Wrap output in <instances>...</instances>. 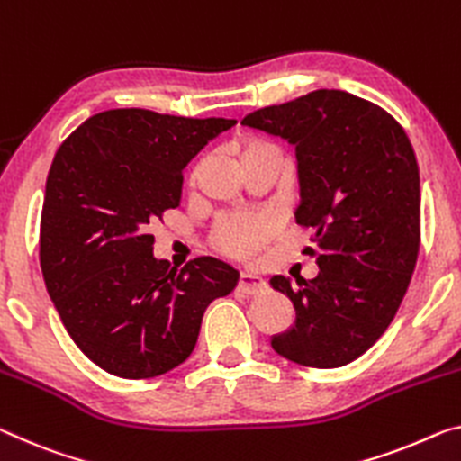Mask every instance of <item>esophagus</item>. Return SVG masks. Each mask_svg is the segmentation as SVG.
<instances>
[{"label": "esophagus", "mask_w": 461, "mask_h": 461, "mask_svg": "<svg viewBox=\"0 0 461 461\" xmlns=\"http://www.w3.org/2000/svg\"><path fill=\"white\" fill-rule=\"evenodd\" d=\"M239 290L245 294H259L266 290V280L259 278V276H255V274H249V272H240Z\"/></svg>", "instance_id": "1"}]
</instances>
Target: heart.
I'll list each match as a JSON object with an SVG mask.
<instances>
[{"label": "heart", "mask_w": 461, "mask_h": 461, "mask_svg": "<svg viewBox=\"0 0 461 461\" xmlns=\"http://www.w3.org/2000/svg\"><path fill=\"white\" fill-rule=\"evenodd\" d=\"M235 148L240 162L261 152H278L270 141L251 136L240 138ZM272 222L266 216H226L212 230V245L229 258L247 259L272 237Z\"/></svg>", "instance_id": "obj_1"}]
</instances>
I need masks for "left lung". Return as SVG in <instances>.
Instances as JSON below:
<instances>
[{
    "label": "left lung",
    "instance_id": "8db88e82",
    "mask_svg": "<svg viewBox=\"0 0 461 461\" xmlns=\"http://www.w3.org/2000/svg\"><path fill=\"white\" fill-rule=\"evenodd\" d=\"M247 127L288 140L299 160L296 224L313 226V280L274 276L296 320L272 348L296 365L336 369L365 354L398 313L420 247V176L412 144L377 104L315 90L253 111Z\"/></svg>",
    "mask_w": 461,
    "mask_h": 461
}]
</instances>
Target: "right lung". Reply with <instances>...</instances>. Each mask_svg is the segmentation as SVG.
Returning a JSON list of instances; mask_svg holds the SVG:
<instances>
[{
  "mask_svg": "<svg viewBox=\"0 0 461 461\" xmlns=\"http://www.w3.org/2000/svg\"><path fill=\"white\" fill-rule=\"evenodd\" d=\"M235 119L111 109L69 133L47 175L39 258L68 334L123 379L158 377L195 348L203 311L239 272L214 258L181 270L152 255L148 224L181 202L183 168Z\"/></svg>",
  "mask_w": 461,
  "mask_h": 461,
  "instance_id": "obj_1",
  "label": "right lung"
}]
</instances>
